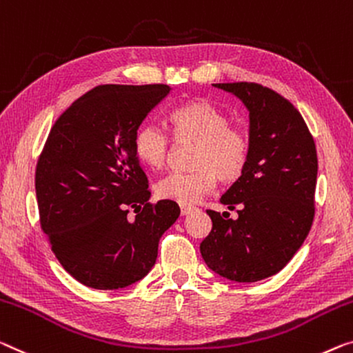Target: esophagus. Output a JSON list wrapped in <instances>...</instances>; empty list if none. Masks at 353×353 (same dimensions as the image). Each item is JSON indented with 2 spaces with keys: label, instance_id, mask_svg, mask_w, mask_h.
Wrapping results in <instances>:
<instances>
[{
  "label": "esophagus",
  "instance_id": "esophagus-1",
  "mask_svg": "<svg viewBox=\"0 0 353 353\" xmlns=\"http://www.w3.org/2000/svg\"><path fill=\"white\" fill-rule=\"evenodd\" d=\"M193 210L192 206H181V214L182 215H188Z\"/></svg>",
  "mask_w": 353,
  "mask_h": 353
}]
</instances>
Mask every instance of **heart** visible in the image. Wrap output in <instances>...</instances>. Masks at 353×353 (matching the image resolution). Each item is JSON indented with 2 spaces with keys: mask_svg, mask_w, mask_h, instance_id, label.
Returning <instances> with one entry per match:
<instances>
[{
  "mask_svg": "<svg viewBox=\"0 0 353 353\" xmlns=\"http://www.w3.org/2000/svg\"><path fill=\"white\" fill-rule=\"evenodd\" d=\"M172 136L179 143H194L190 172L172 171L155 185L157 196L183 206L194 204L215 188L217 177L233 182L241 177L250 155V139L244 130L231 126L227 114L206 99H193L170 115ZM133 149L139 161L160 170L171 154V136L154 122L136 130Z\"/></svg>",
  "mask_w": 353,
  "mask_h": 353,
  "instance_id": "1",
  "label": "heart"
}]
</instances>
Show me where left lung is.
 <instances>
[{"label": "left lung", "mask_w": 353, "mask_h": 353, "mask_svg": "<svg viewBox=\"0 0 353 353\" xmlns=\"http://www.w3.org/2000/svg\"><path fill=\"white\" fill-rule=\"evenodd\" d=\"M249 110L250 155L220 203L238 219L208 210L212 230L199 245L206 265L234 282L277 274L307 238L314 220L317 150L293 104L255 82L212 83Z\"/></svg>", "instance_id": "obj_1"}]
</instances>
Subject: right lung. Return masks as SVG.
<instances>
[{
    "label": "right lung",
    "mask_w": 353,
    "mask_h": 353,
    "mask_svg": "<svg viewBox=\"0 0 353 353\" xmlns=\"http://www.w3.org/2000/svg\"><path fill=\"white\" fill-rule=\"evenodd\" d=\"M170 90L163 83L98 85L52 126L34 177L41 228L83 285L117 290L141 281L181 214L174 201L149 203V181L133 149L136 130Z\"/></svg>",
    "instance_id": "1"
}]
</instances>
